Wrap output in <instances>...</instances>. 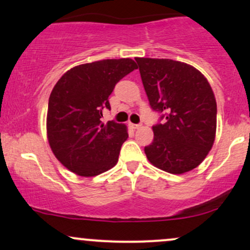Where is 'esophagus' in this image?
Returning <instances> with one entry per match:
<instances>
[{
	"instance_id": "obj_1",
	"label": "esophagus",
	"mask_w": 250,
	"mask_h": 250,
	"mask_svg": "<svg viewBox=\"0 0 250 250\" xmlns=\"http://www.w3.org/2000/svg\"><path fill=\"white\" fill-rule=\"evenodd\" d=\"M128 125H130V127L133 128V130H138V128L141 127L140 124H133V123H130V124H128Z\"/></svg>"
}]
</instances>
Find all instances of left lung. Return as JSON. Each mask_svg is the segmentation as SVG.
<instances>
[{
    "mask_svg": "<svg viewBox=\"0 0 250 250\" xmlns=\"http://www.w3.org/2000/svg\"><path fill=\"white\" fill-rule=\"evenodd\" d=\"M153 110L166 123L153 126L145 147L154 167L170 174L188 172L204 161L214 144L217 102L210 83L191 64L170 59L135 58Z\"/></svg>",
    "mask_w": 250,
    "mask_h": 250,
    "instance_id": "1",
    "label": "left lung"
}]
</instances>
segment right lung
<instances>
[{
	"label": "right lung",
	"mask_w": 250,
	"mask_h": 250,
	"mask_svg": "<svg viewBox=\"0 0 250 250\" xmlns=\"http://www.w3.org/2000/svg\"><path fill=\"white\" fill-rule=\"evenodd\" d=\"M130 58L83 63L67 70L48 100L46 132L52 152L61 165L83 177L115 167L127 126L101 118L110 109L116 83L137 69Z\"/></svg>",
	"instance_id": "add662e5"
}]
</instances>
